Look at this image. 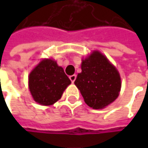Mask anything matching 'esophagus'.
<instances>
[{"instance_id": "obj_1", "label": "esophagus", "mask_w": 148, "mask_h": 148, "mask_svg": "<svg viewBox=\"0 0 148 148\" xmlns=\"http://www.w3.org/2000/svg\"><path fill=\"white\" fill-rule=\"evenodd\" d=\"M69 78H70V80H71V82H75V80H76V78H77V76H76V75H71V76L69 77Z\"/></svg>"}]
</instances>
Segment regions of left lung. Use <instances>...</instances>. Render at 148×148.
<instances>
[{
	"label": "left lung",
	"mask_w": 148,
	"mask_h": 148,
	"mask_svg": "<svg viewBox=\"0 0 148 148\" xmlns=\"http://www.w3.org/2000/svg\"><path fill=\"white\" fill-rule=\"evenodd\" d=\"M75 85L86 104L93 109H102L119 96L121 80L117 69L99 52H94L82 63V72Z\"/></svg>",
	"instance_id": "1"
}]
</instances>
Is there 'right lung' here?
Returning a JSON list of instances; mask_svg holds the SVG:
<instances>
[{
  "label": "right lung",
  "mask_w": 148,
  "mask_h": 148,
  "mask_svg": "<svg viewBox=\"0 0 148 148\" xmlns=\"http://www.w3.org/2000/svg\"><path fill=\"white\" fill-rule=\"evenodd\" d=\"M70 84L71 81L63 68L51 59L43 60L29 77V87L32 96L42 105H51L57 102Z\"/></svg>",
  "instance_id": "right-lung-1"
}]
</instances>
